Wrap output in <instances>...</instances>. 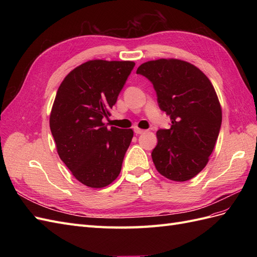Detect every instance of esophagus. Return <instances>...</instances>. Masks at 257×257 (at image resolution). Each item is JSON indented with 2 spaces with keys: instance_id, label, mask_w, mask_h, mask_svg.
Here are the masks:
<instances>
[{
  "instance_id": "esophagus-1",
  "label": "esophagus",
  "mask_w": 257,
  "mask_h": 257,
  "mask_svg": "<svg viewBox=\"0 0 257 257\" xmlns=\"http://www.w3.org/2000/svg\"><path fill=\"white\" fill-rule=\"evenodd\" d=\"M134 132L136 134H144L145 133V130H142V128H139V127H134Z\"/></svg>"
}]
</instances>
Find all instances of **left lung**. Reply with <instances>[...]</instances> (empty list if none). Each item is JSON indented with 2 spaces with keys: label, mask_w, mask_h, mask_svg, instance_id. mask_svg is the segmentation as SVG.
I'll use <instances>...</instances> for the list:
<instances>
[{
  "label": "left lung",
  "mask_w": 257,
  "mask_h": 257,
  "mask_svg": "<svg viewBox=\"0 0 257 257\" xmlns=\"http://www.w3.org/2000/svg\"><path fill=\"white\" fill-rule=\"evenodd\" d=\"M157 91L158 103L172 120L157 132L151 157L169 180L188 181L205 168L222 123V108L211 81L198 67L179 59L148 61L137 68Z\"/></svg>",
  "instance_id": "1"
}]
</instances>
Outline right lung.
Segmentation results:
<instances>
[{
	"mask_svg": "<svg viewBox=\"0 0 257 257\" xmlns=\"http://www.w3.org/2000/svg\"><path fill=\"white\" fill-rule=\"evenodd\" d=\"M135 63L90 60L61 82L50 112L60 159L82 184L105 188L118 178L133 138L132 128H108V118Z\"/></svg>",
	"mask_w": 257,
	"mask_h": 257,
	"instance_id": "right-lung-1",
	"label": "right lung"
}]
</instances>
